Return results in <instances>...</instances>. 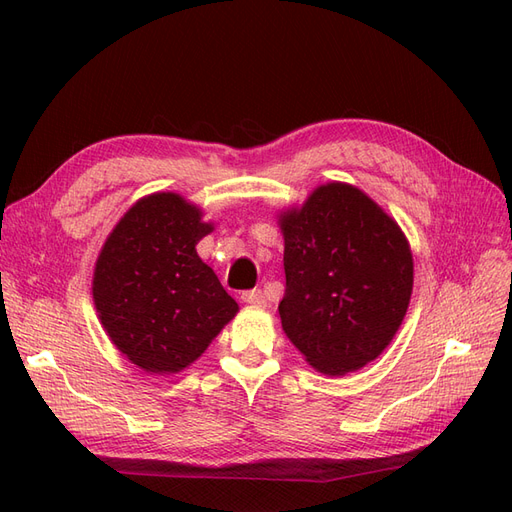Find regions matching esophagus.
<instances>
[{
  "instance_id": "1",
  "label": "esophagus",
  "mask_w": 512,
  "mask_h": 512,
  "mask_svg": "<svg viewBox=\"0 0 512 512\" xmlns=\"http://www.w3.org/2000/svg\"><path fill=\"white\" fill-rule=\"evenodd\" d=\"M241 301L247 305H254V307H265V294L262 290H245L241 292Z\"/></svg>"
}]
</instances>
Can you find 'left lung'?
<instances>
[{"mask_svg": "<svg viewBox=\"0 0 512 512\" xmlns=\"http://www.w3.org/2000/svg\"><path fill=\"white\" fill-rule=\"evenodd\" d=\"M286 292L280 318L305 361L346 376L393 342L408 312L414 260L404 230L350 183L329 181L277 215Z\"/></svg>", "mask_w": 512, "mask_h": 512, "instance_id": "obj_1", "label": "left lung"}]
</instances>
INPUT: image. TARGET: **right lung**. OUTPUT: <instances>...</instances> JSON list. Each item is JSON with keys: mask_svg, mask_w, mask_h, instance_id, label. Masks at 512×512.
<instances>
[{"mask_svg": "<svg viewBox=\"0 0 512 512\" xmlns=\"http://www.w3.org/2000/svg\"><path fill=\"white\" fill-rule=\"evenodd\" d=\"M209 232L203 209L156 192L123 213L98 254L91 282L98 318L115 348L147 374L190 367L239 312L196 252Z\"/></svg>", "mask_w": 512, "mask_h": 512, "instance_id": "1", "label": "right lung"}]
</instances>
